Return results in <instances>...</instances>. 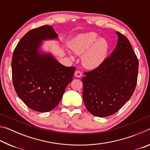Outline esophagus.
<instances>
[{"label":"esophagus","instance_id":"1","mask_svg":"<svg viewBox=\"0 0 150 150\" xmlns=\"http://www.w3.org/2000/svg\"><path fill=\"white\" fill-rule=\"evenodd\" d=\"M75 75L77 77H81L82 76V73H81L80 71H76L75 72Z\"/></svg>","mask_w":150,"mask_h":150}]
</instances>
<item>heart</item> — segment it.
<instances>
[{
    "mask_svg": "<svg viewBox=\"0 0 150 150\" xmlns=\"http://www.w3.org/2000/svg\"><path fill=\"white\" fill-rule=\"evenodd\" d=\"M73 52L82 55V63L90 69H96L106 60L109 45L105 39L99 38L95 32H88L77 35L71 44ZM73 57L72 55H71Z\"/></svg>",
    "mask_w": 150,
    "mask_h": 150,
    "instance_id": "1",
    "label": "heart"
}]
</instances>
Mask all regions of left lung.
I'll list each match as a JSON object with an SVG mask.
<instances>
[{"label": "left lung", "mask_w": 150, "mask_h": 150, "mask_svg": "<svg viewBox=\"0 0 150 150\" xmlns=\"http://www.w3.org/2000/svg\"><path fill=\"white\" fill-rule=\"evenodd\" d=\"M115 50L102 65L83 77V98L91 114L98 117L112 115L133 95L137 84L138 59L130 42L117 32Z\"/></svg>", "instance_id": "8db88e82"}]
</instances>
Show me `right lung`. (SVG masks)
I'll list each match as a JSON object with an SVG mask.
<instances>
[{
	"label": "right lung",
	"mask_w": 150,
	"mask_h": 150,
	"mask_svg": "<svg viewBox=\"0 0 150 150\" xmlns=\"http://www.w3.org/2000/svg\"><path fill=\"white\" fill-rule=\"evenodd\" d=\"M52 26L31 30L17 44L12 55L14 87L20 99L35 111L53 110L73 80L74 67H65L50 54L39 51L42 40L57 39Z\"/></svg>",
	"instance_id": "1"
}]
</instances>
